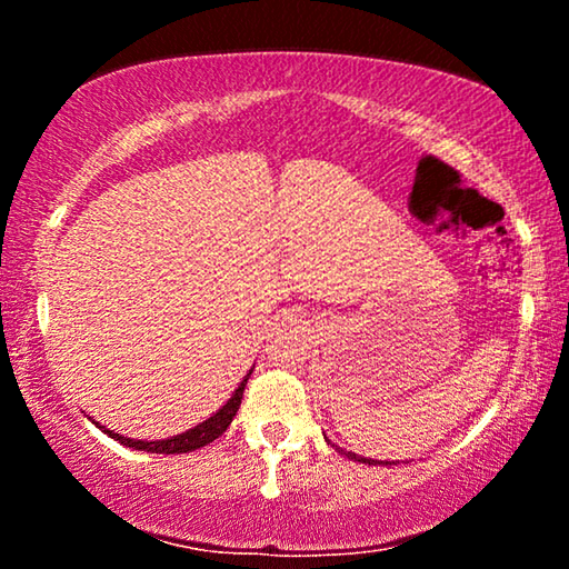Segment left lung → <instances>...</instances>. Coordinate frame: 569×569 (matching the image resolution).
Here are the masks:
<instances>
[{
  "mask_svg": "<svg viewBox=\"0 0 569 569\" xmlns=\"http://www.w3.org/2000/svg\"><path fill=\"white\" fill-rule=\"evenodd\" d=\"M336 449H339V451H343L341 447H336ZM346 457H351V459H356V461H363V465H377V461H373V459H366V457H356V455H351V451H349V455H346ZM387 465H389V461H387Z\"/></svg>",
  "mask_w": 569,
  "mask_h": 569,
  "instance_id": "8db88e82",
  "label": "left lung"
}]
</instances>
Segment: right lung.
I'll return each mask as SVG.
<instances>
[{
	"instance_id": "right-lung-1",
	"label": "right lung",
	"mask_w": 569,
	"mask_h": 569,
	"mask_svg": "<svg viewBox=\"0 0 569 569\" xmlns=\"http://www.w3.org/2000/svg\"><path fill=\"white\" fill-rule=\"evenodd\" d=\"M248 377H250V371H248ZM248 377L240 381V387L236 389L233 397L228 399L223 409L213 413V417H210L208 421L198 423L196 429L186 431V435H178V437L162 439V441H134V439L114 435V431L100 427V423H98V427L104 431V435H110L114 441H120V445H124V447H132V449H140V451H152V455H186V451H196L200 447L210 445V441H216L230 427V421H233L236 411L240 407V399H243V389L248 383Z\"/></svg>"
}]
</instances>
